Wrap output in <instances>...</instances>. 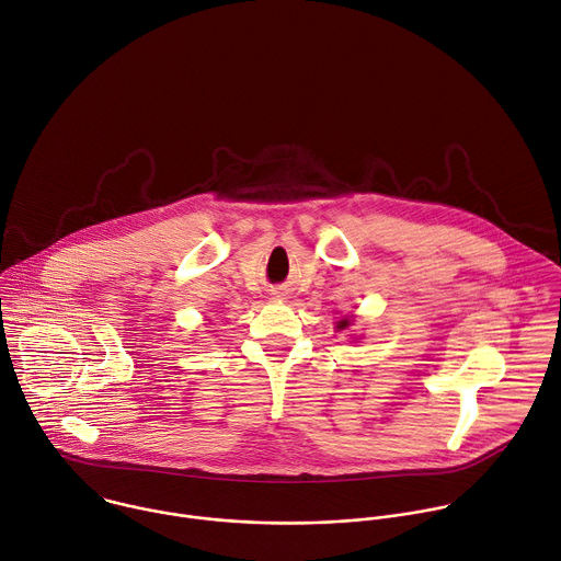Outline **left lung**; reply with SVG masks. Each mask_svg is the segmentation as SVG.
Wrapping results in <instances>:
<instances>
[{
  "label": "left lung",
  "mask_w": 561,
  "mask_h": 561,
  "mask_svg": "<svg viewBox=\"0 0 561 561\" xmlns=\"http://www.w3.org/2000/svg\"><path fill=\"white\" fill-rule=\"evenodd\" d=\"M344 327H348V320H342V322H340V329H344Z\"/></svg>",
  "instance_id": "obj_1"
}]
</instances>
